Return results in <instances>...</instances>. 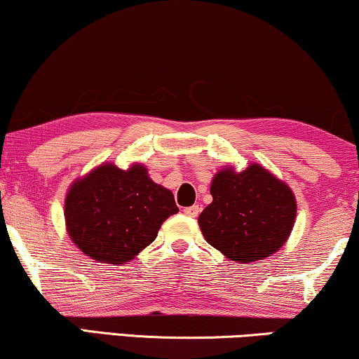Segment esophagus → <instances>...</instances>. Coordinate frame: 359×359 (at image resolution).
<instances>
[{
	"label": "esophagus",
	"mask_w": 359,
	"mask_h": 359,
	"mask_svg": "<svg viewBox=\"0 0 359 359\" xmlns=\"http://www.w3.org/2000/svg\"><path fill=\"white\" fill-rule=\"evenodd\" d=\"M199 205H191V208H184L183 212L184 215H188V217H196V215L199 214Z\"/></svg>",
	"instance_id": "obj_1"
}]
</instances>
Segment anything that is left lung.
Listing matches in <instances>:
<instances>
[{
    "label": "left lung",
    "mask_w": 359,
    "mask_h": 359,
    "mask_svg": "<svg viewBox=\"0 0 359 359\" xmlns=\"http://www.w3.org/2000/svg\"><path fill=\"white\" fill-rule=\"evenodd\" d=\"M212 203L198 222L204 238L237 263H253L281 250L297 214L289 186L259 163L243 171L225 166L210 183Z\"/></svg>",
    "instance_id": "left-lung-1"
}]
</instances>
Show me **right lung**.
<instances>
[{"instance_id": "1", "label": "right lung", "mask_w": 359, "mask_h": 359, "mask_svg": "<svg viewBox=\"0 0 359 359\" xmlns=\"http://www.w3.org/2000/svg\"><path fill=\"white\" fill-rule=\"evenodd\" d=\"M178 212L173 193L151 181L144 165L127 170L104 161L72 183L65 227L72 242L97 263L126 264Z\"/></svg>"}]
</instances>
